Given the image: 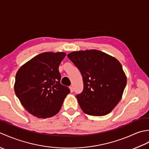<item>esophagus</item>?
Masks as SVG:
<instances>
[{"label": "esophagus", "instance_id": "34e87169", "mask_svg": "<svg viewBox=\"0 0 149 149\" xmlns=\"http://www.w3.org/2000/svg\"><path fill=\"white\" fill-rule=\"evenodd\" d=\"M70 92L72 93L73 91H74V88L72 86H70Z\"/></svg>", "mask_w": 149, "mask_h": 149}]
</instances>
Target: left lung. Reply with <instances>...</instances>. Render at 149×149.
<instances>
[{
	"label": "left lung",
	"mask_w": 149,
	"mask_h": 149,
	"mask_svg": "<svg viewBox=\"0 0 149 149\" xmlns=\"http://www.w3.org/2000/svg\"><path fill=\"white\" fill-rule=\"evenodd\" d=\"M67 57L83 77V90L76 95L81 109L92 116L109 113L122 99L127 84L120 63L97 50L72 52Z\"/></svg>",
	"instance_id": "obj_1"
}]
</instances>
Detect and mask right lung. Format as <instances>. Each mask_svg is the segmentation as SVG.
Instances as JSON below:
<instances>
[{"instance_id": "1", "label": "right lung", "mask_w": 149, "mask_h": 149, "mask_svg": "<svg viewBox=\"0 0 149 149\" xmlns=\"http://www.w3.org/2000/svg\"><path fill=\"white\" fill-rule=\"evenodd\" d=\"M65 56V52L40 54L22 66L16 74V95L33 116L47 118L56 115L70 91L60 83L59 66Z\"/></svg>"}]
</instances>
